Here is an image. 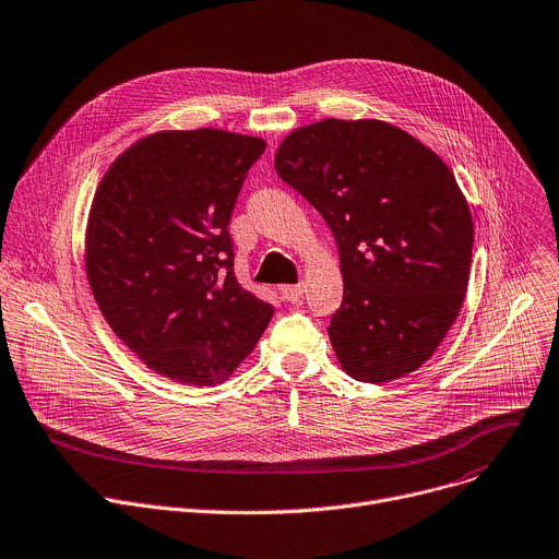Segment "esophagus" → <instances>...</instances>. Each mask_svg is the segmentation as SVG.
<instances>
[{
  "instance_id": "obj_1",
  "label": "esophagus",
  "mask_w": 559,
  "mask_h": 559,
  "mask_svg": "<svg viewBox=\"0 0 559 559\" xmlns=\"http://www.w3.org/2000/svg\"><path fill=\"white\" fill-rule=\"evenodd\" d=\"M281 296L289 302H298L302 298V292H306V285L302 283H296V285H281Z\"/></svg>"
}]
</instances>
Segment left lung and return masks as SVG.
<instances>
[{"mask_svg":"<svg viewBox=\"0 0 559 559\" xmlns=\"http://www.w3.org/2000/svg\"><path fill=\"white\" fill-rule=\"evenodd\" d=\"M274 165L336 240L343 300L328 334L343 370L385 383L421 368L471 276L473 216L452 171L399 127L334 118L292 131Z\"/></svg>","mask_w":559,"mask_h":559,"instance_id":"1","label":"left lung"}]
</instances>
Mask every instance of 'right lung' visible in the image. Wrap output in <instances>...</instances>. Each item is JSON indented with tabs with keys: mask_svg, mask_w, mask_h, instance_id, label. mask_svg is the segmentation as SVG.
<instances>
[{
	"mask_svg": "<svg viewBox=\"0 0 559 559\" xmlns=\"http://www.w3.org/2000/svg\"><path fill=\"white\" fill-rule=\"evenodd\" d=\"M265 140L221 129L142 138L99 182L86 274L99 312L151 370L216 385L257 347L270 302L234 276L229 221Z\"/></svg>",
	"mask_w": 559,
	"mask_h": 559,
	"instance_id": "add662e5",
	"label": "right lung"
}]
</instances>
